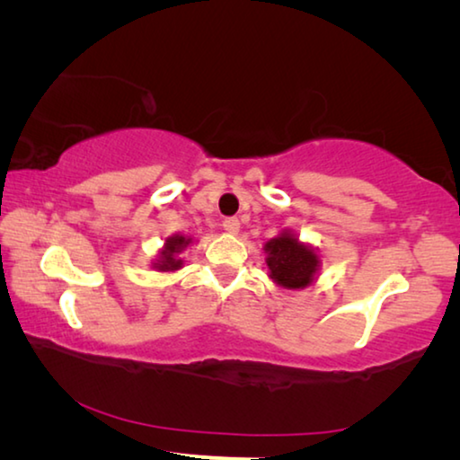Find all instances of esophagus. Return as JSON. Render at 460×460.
<instances>
[{
  "label": "esophagus",
  "instance_id": "obj_1",
  "mask_svg": "<svg viewBox=\"0 0 460 460\" xmlns=\"http://www.w3.org/2000/svg\"><path fill=\"white\" fill-rule=\"evenodd\" d=\"M239 227H241V223H239L237 217H229V219L223 221V229L227 233H233V235L239 233Z\"/></svg>",
  "mask_w": 460,
  "mask_h": 460
}]
</instances>
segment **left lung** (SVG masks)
Returning a JSON list of instances; mask_svg holds the SVG:
<instances>
[{
  "label": "left lung",
  "instance_id": "obj_1",
  "mask_svg": "<svg viewBox=\"0 0 460 460\" xmlns=\"http://www.w3.org/2000/svg\"><path fill=\"white\" fill-rule=\"evenodd\" d=\"M263 252L268 253L266 263L270 278L288 290H300V288L313 284L316 271L321 268L316 249L300 243L298 237L290 231H282L278 237L270 239L263 245Z\"/></svg>",
  "mask_w": 460,
  "mask_h": 460
}]
</instances>
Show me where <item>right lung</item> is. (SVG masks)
Returning a JSON list of instances; mask_svg holds the SVG:
<instances>
[{
    "label": "right lung",
    "instance_id": "add662e5",
    "mask_svg": "<svg viewBox=\"0 0 460 460\" xmlns=\"http://www.w3.org/2000/svg\"><path fill=\"white\" fill-rule=\"evenodd\" d=\"M190 237H184V235H172L166 239L164 247H162L160 252V258L155 260L154 268L158 271H174V270H181L182 268V260H178L176 255L182 252V249L190 243Z\"/></svg>",
    "mask_w": 460,
    "mask_h": 460
}]
</instances>
